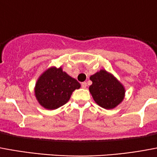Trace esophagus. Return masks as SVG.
<instances>
[{"label": "esophagus", "mask_w": 157, "mask_h": 157, "mask_svg": "<svg viewBox=\"0 0 157 157\" xmlns=\"http://www.w3.org/2000/svg\"><path fill=\"white\" fill-rule=\"evenodd\" d=\"M86 86H87V84H86V82H82V88H86Z\"/></svg>", "instance_id": "34e87169"}]
</instances>
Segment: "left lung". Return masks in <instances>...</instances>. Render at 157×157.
<instances>
[{
	"label": "left lung",
	"mask_w": 157,
	"mask_h": 157,
	"mask_svg": "<svg viewBox=\"0 0 157 157\" xmlns=\"http://www.w3.org/2000/svg\"><path fill=\"white\" fill-rule=\"evenodd\" d=\"M90 90L94 101L102 108L113 109L124 99L125 89L117 79L105 70H101L90 77Z\"/></svg>",
	"instance_id": "1"
}]
</instances>
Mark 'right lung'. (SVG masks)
Here are the masks:
<instances>
[{
  "mask_svg": "<svg viewBox=\"0 0 157 157\" xmlns=\"http://www.w3.org/2000/svg\"><path fill=\"white\" fill-rule=\"evenodd\" d=\"M81 84L64 72L61 67H52L40 75L35 87V95L40 105L55 110L65 105Z\"/></svg>",
  "mask_w": 157,
  "mask_h": 157,
  "instance_id": "right-lung-1",
  "label": "right lung"
}]
</instances>
